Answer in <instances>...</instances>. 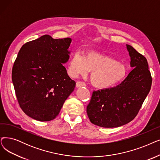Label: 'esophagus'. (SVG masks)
I'll return each mask as SVG.
<instances>
[{
    "instance_id": "1",
    "label": "esophagus",
    "mask_w": 160,
    "mask_h": 160,
    "mask_svg": "<svg viewBox=\"0 0 160 160\" xmlns=\"http://www.w3.org/2000/svg\"><path fill=\"white\" fill-rule=\"evenodd\" d=\"M76 86L77 88H80V87H85L86 86V84L84 82H81V81H78L76 82Z\"/></svg>"
}]
</instances>
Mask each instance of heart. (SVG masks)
Wrapping results in <instances>:
<instances>
[{"label": "heart", "instance_id": "obj_1", "mask_svg": "<svg viewBox=\"0 0 160 160\" xmlns=\"http://www.w3.org/2000/svg\"><path fill=\"white\" fill-rule=\"evenodd\" d=\"M68 73L76 78L89 76L92 84L97 88L107 89L120 82L127 73V68L114 58L96 51H88L83 56L79 53L72 55L68 65Z\"/></svg>", "mask_w": 160, "mask_h": 160}]
</instances>
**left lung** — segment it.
I'll return each instance as SVG.
<instances>
[{
    "label": "left lung",
    "instance_id": "1",
    "mask_svg": "<svg viewBox=\"0 0 160 160\" xmlns=\"http://www.w3.org/2000/svg\"><path fill=\"white\" fill-rule=\"evenodd\" d=\"M127 49L133 67L116 87L93 91L87 106L92 123L102 128H117L133 120L141 109L152 86L147 59L130 45Z\"/></svg>",
    "mask_w": 160,
    "mask_h": 160
}]
</instances>
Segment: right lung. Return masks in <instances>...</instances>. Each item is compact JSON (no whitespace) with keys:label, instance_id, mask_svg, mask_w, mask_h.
I'll return each mask as SVG.
<instances>
[{"label":"right lung","instance_id":"1","mask_svg":"<svg viewBox=\"0 0 160 160\" xmlns=\"http://www.w3.org/2000/svg\"><path fill=\"white\" fill-rule=\"evenodd\" d=\"M71 38L54 39L48 34L25 43L13 63L12 78L19 107L40 122L55 119L76 82L63 63L69 58Z\"/></svg>","mask_w":160,"mask_h":160}]
</instances>
